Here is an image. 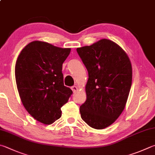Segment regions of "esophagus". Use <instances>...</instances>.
I'll return each mask as SVG.
<instances>
[{"mask_svg":"<svg viewBox=\"0 0 155 155\" xmlns=\"http://www.w3.org/2000/svg\"><path fill=\"white\" fill-rule=\"evenodd\" d=\"M71 89L72 90L73 93H76L78 91V87L77 86H73V87H71Z\"/></svg>","mask_w":155,"mask_h":155,"instance_id":"34e87169","label":"esophagus"}]
</instances>
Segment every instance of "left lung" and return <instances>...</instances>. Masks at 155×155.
<instances>
[{
  "mask_svg": "<svg viewBox=\"0 0 155 155\" xmlns=\"http://www.w3.org/2000/svg\"><path fill=\"white\" fill-rule=\"evenodd\" d=\"M77 51L89 74L81 117L92 128L104 129L125 107L132 81L130 60L119 45L105 38Z\"/></svg>",
  "mask_w": 155,
  "mask_h": 155,
  "instance_id": "1",
  "label": "left lung"
}]
</instances>
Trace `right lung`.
Returning <instances> with one entry per match:
<instances>
[{
    "mask_svg": "<svg viewBox=\"0 0 155 155\" xmlns=\"http://www.w3.org/2000/svg\"><path fill=\"white\" fill-rule=\"evenodd\" d=\"M70 50L35 41L22 49L17 60L15 80L21 102L31 116L43 124L60 119L61 108L72 94L64 86L61 72Z\"/></svg>",
    "mask_w": 155,
    "mask_h": 155,
    "instance_id": "obj_1",
    "label": "right lung"
}]
</instances>
